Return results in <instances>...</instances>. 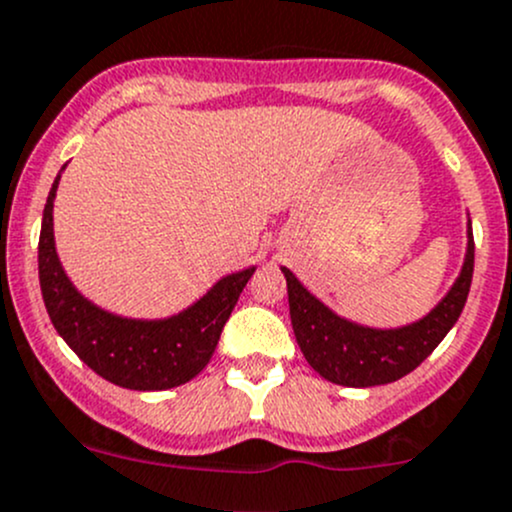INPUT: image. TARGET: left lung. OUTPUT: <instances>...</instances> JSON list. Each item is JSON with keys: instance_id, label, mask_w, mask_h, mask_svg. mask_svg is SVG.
I'll return each instance as SVG.
<instances>
[{"instance_id": "obj_1", "label": "left lung", "mask_w": 512, "mask_h": 512, "mask_svg": "<svg viewBox=\"0 0 512 512\" xmlns=\"http://www.w3.org/2000/svg\"><path fill=\"white\" fill-rule=\"evenodd\" d=\"M468 245L463 267L446 297L416 322L376 329L339 317L314 297L287 267H282L289 294V317L304 359L319 376L339 386L366 389L399 381L411 374L443 342L466 307L473 280V230L468 218Z\"/></svg>"}]
</instances>
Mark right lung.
I'll use <instances>...</instances> for the list:
<instances>
[{
    "mask_svg": "<svg viewBox=\"0 0 512 512\" xmlns=\"http://www.w3.org/2000/svg\"><path fill=\"white\" fill-rule=\"evenodd\" d=\"M59 180L61 173L46 198L39 235L41 297L59 337L89 369L123 389L165 391L198 376L257 267L220 277L198 302L163 319H133L101 309L74 287L56 255L54 198Z\"/></svg>",
    "mask_w": 512,
    "mask_h": 512,
    "instance_id": "right-lung-1",
    "label": "right lung"
}]
</instances>
